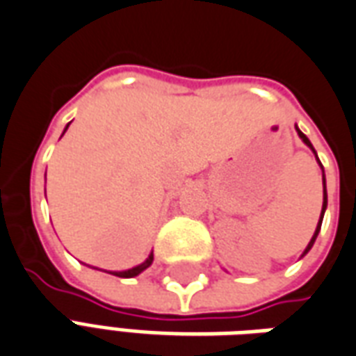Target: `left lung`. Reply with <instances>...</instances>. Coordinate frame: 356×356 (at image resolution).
Returning a JSON list of instances; mask_svg holds the SVG:
<instances>
[{
  "label": "left lung",
  "instance_id": "1",
  "mask_svg": "<svg viewBox=\"0 0 356 356\" xmlns=\"http://www.w3.org/2000/svg\"><path fill=\"white\" fill-rule=\"evenodd\" d=\"M296 131H298V134H300V138H302L303 142H305V146H309L311 149H313V152H315V147L311 146L309 138H307V136H305V134H303V132L300 131V129H298V127H296ZM315 157H316V152H315ZM316 161H318V157H316ZM318 165H321V161H318ZM321 168H323V165H321ZM323 186H324V201H323V212H321V218H318V224H316V229H315V233H313V237H311L309 245H307V248H305V250H303V254H302V256H305V254L309 252V250H311V246L315 245V238H316V235H318V232H321V225H323V216H324V210H326V203H328V201H326V181H324V170H323Z\"/></svg>",
  "mask_w": 356,
  "mask_h": 356
}]
</instances>
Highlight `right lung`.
Returning <instances> with one entry per match:
<instances>
[{"instance_id":"add662e5","label":"right lung","mask_w":356,"mask_h":356,"mask_svg":"<svg viewBox=\"0 0 356 356\" xmlns=\"http://www.w3.org/2000/svg\"><path fill=\"white\" fill-rule=\"evenodd\" d=\"M66 131H68V127H66ZM153 261V252L149 254L146 258V261H142L140 266L132 267V269H127V271H111V275H115V277H121V279H132V277H136V275H140L144 269H147V267L152 266Z\"/></svg>"}]
</instances>
